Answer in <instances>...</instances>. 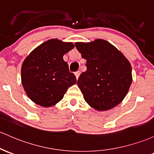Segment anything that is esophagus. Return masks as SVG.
<instances>
[{"instance_id": "34e87169", "label": "esophagus", "mask_w": 154, "mask_h": 154, "mask_svg": "<svg viewBox=\"0 0 154 154\" xmlns=\"http://www.w3.org/2000/svg\"><path fill=\"white\" fill-rule=\"evenodd\" d=\"M74 74H75V76H76V78H77V79L79 78V77H80V71H77V72H76L75 73H74Z\"/></svg>"}]
</instances>
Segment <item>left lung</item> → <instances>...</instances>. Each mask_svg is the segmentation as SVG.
I'll list each match as a JSON object with an SVG mask.
<instances>
[{"label": "left lung", "instance_id": "left-lung-1", "mask_svg": "<svg viewBox=\"0 0 154 154\" xmlns=\"http://www.w3.org/2000/svg\"><path fill=\"white\" fill-rule=\"evenodd\" d=\"M75 47L87 60V70L77 80L85 102L99 111L117 106L126 96L132 82L129 60L105 40L76 42Z\"/></svg>", "mask_w": 154, "mask_h": 154}]
</instances>
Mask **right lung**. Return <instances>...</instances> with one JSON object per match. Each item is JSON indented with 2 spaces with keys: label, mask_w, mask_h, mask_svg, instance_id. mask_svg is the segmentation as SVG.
I'll return each mask as SVG.
<instances>
[{
  "label": "right lung",
  "mask_w": 154,
  "mask_h": 154,
  "mask_svg": "<svg viewBox=\"0 0 154 154\" xmlns=\"http://www.w3.org/2000/svg\"><path fill=\"white\" fill-rule=\"evenodd\" d=\"M74 47L71 42L52 38L37 47L25 59L21 69L22 84L33 102L45 107L55 105L77 82L63 59L64 54Z\"/></svg>",
  "instance_id": "add662e5"
}]
</instances>
